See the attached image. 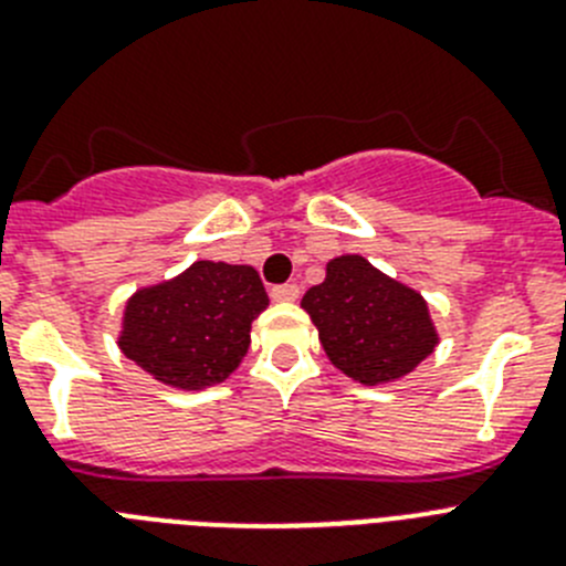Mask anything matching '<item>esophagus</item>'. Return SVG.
Instances as JSON below:
<instances>
[{
  "mask_svg": "<svg viewBox=\"0 0 566 566\" xmlns=\"http://www.w3.org/2000/svg\"><path fill=\"white\" fill-rule=\"evenodd\" d=\"M297 297H300L297 283H283V286L272 289V300H277V303H294Z\"/></svg>",
  "mask_w": 566,
  "mask_h": 566,
  "instance_id": "34e87169",
  "label": "esophagus"
}]
</instances>
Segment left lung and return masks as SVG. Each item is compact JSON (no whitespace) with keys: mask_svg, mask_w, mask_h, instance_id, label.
<instances>
[{"mask_svg":"<svg viewBox=\"0 0 566 566\" xmlns=\"http://www.w3.org/2000/svg\"><path fill=\"white\" fill-rule=\"evenodd\" d=\"M300 306L317 326L334 368L359 385L397 382L439 345L422 294L363 254L328 260L326 280L308 289Z\"/></svg>","mask_w":566,"mask_h":566,"instance_id":"left-lung-1","label":"left lung"}]
</instances>
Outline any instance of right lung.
<instances>
[{"instance_id": "obj_1", "label": "right lung", "mask_w": 566, "mask_h": 566, "mask_svg": "<svg viewBox=\"0 0 566 566\" xmlns=\"http://www.w3.org/2000/svg\"><path fill=\"white\" fill-rule=\"evenodd\" d=\"M266 306L269 294L252 266L195 260L127 300L118 348L158 382L203 391L247 357L252 319Z\"/></svg>"}]
</instances>
